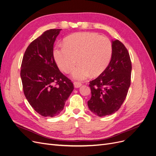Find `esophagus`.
<instances>
[{"instance_id":"obj_1","label":"esophagus","mask_w":156,"mask_h":156,"mask_svg":"<svg viewBox=\"0 0 156 156\" xmlns=\"http://www.w3.org/2000/svg\"><path fill=\"white\" fill-rule=\"evenodd\" d=\"M73 84H74V86L75 88H79L81 87V85H82V83L80 82H74L73 83Z\"/></svg>"}]
</instances>
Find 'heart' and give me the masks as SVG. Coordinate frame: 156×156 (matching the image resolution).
<instances>
[{
	"label": "heart",
	"mask_w": 156,
	"mask_h": 156,
	"mask_svg": "<svg viewBox=\"0 0 156 156\" xmlns=\"http://www.w3.org/2000/svg\"><path fill=\"white\" fill-rule=\"evenodd\" d=\"M112 46L110 40L90 32L77 33L67 37L64 45H57L54 57L61 70L72 72L74 79L83 80L91 74L97 76L105 70L111 62ZM77 60H76V59Z\"/></svg>",
	"instance_id": "1"
}]
</instances>
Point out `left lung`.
<instances>
[{"mask_svg": "<svg viewBox=\"0 0 156 156\" xmlns=\"http://www.w3.org/2000/svg\"><path fill=\"white\" fill-rule=\"evenodd\" d=\"M112 55L108 66L89 84L91 98L87 105L90 111L100 117L118 111L130 85L132 63L129 52L118 40H112Z\"/></svg>", "mask_w": 156, "mask_h": 156, "instance_id": "left-lung-1", "label": "left lung"}]
</instances>
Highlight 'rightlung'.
Returning a JSON list of instances; mask_svg holds the SVG:
<instances>
[{
    "label": "right lung",
    "instance_id": "add662e5",
    "mask_svg": "<svg viewBox=\"0 0 156 156\" xmlns=\"http://www.w3.org/2000/svg\"><path fill=\"white\" fill-rule=\"evenodd\" d=\"M62 29L45 31L29 45L23 56L20 77L30 105L44 117L58 115L74 89L56 66L53 45Z\"/></svg>",
    "mask_w": 156,
    "mask_h": 156
}]
</instances>
